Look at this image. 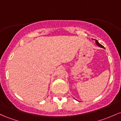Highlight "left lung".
Segmentation results:
<instances>
[{
    "mask_svg": "<svg viewBox=\"0 0 121 121\" xmlns=\"http://www.w3.org/2000/svg\"><path fill=\"white\" fill-rule=\"evenodd\" d=\"M95 43H96V44L97 45H98V46H99V47L103 48H104L103 47V46H102L101 44H100V43H99V42H98V41L97 40H96V39H95Z\"/></svg>",
    "mask_w": 121,
    "mask_h": 121,
    "instance_id": "1",
    "label": "left lung"
}]
</instances>
